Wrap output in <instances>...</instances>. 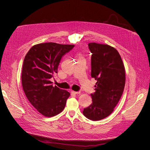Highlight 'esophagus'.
<instances>
[{"label":"esophagus","instance_id":"obj_1","mask_svg":"<svg viewBox=\"0 0 150 150\" xmlns=\"http://www.w3.org/2000/svg\"><path fill=\"white\" fill-rule=\"evenodd\" d=\"M71 93L72 94H79L80 93L79 91H72Z\"/></svg>","mask_w":150,"mask_h":150}]
</instances>
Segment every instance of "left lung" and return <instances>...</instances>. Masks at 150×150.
Returning <instances> with one entry per match:
<instances>
[{
    "instance_id": "1",
    "label": "left lung",
    "mask_w": 150,
    "mask_h": 150,
    "mask_svg": "<svg viewBox=\"0 0 150 150\" xmlns=\"http://www.w3.org/2000/svg\"><path fill=\"white\" fill-rule=\"evenodd\" d=\"M91 77L97 80L96 92L91 94L92 104L85 108L83 115L97 121L109 116L123 94L125 85V71L117 50L107 45L90 42Z\"/></svg>"
}]
</instances>
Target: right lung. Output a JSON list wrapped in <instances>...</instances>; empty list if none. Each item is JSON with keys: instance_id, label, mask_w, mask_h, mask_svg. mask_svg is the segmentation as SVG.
<instances>
[{"instance_id": "obj_1", "label": "right lung", "mask_w": 150, "mask_h": 150, "mask_svg": "<svg viewBox=\"0 0 150 150\" xmlns=\"http://www.w3.org/2000/svg\"><path fill=\"white\" fill-rule=\"evenodd\" d=\"M74 45L45 42L33 46L23 63L22 85L25 96L37 111L46 117L62 112L70 93L53 87L50 79L57 73L63 56Z\"/></svg>"}]
</instances>
